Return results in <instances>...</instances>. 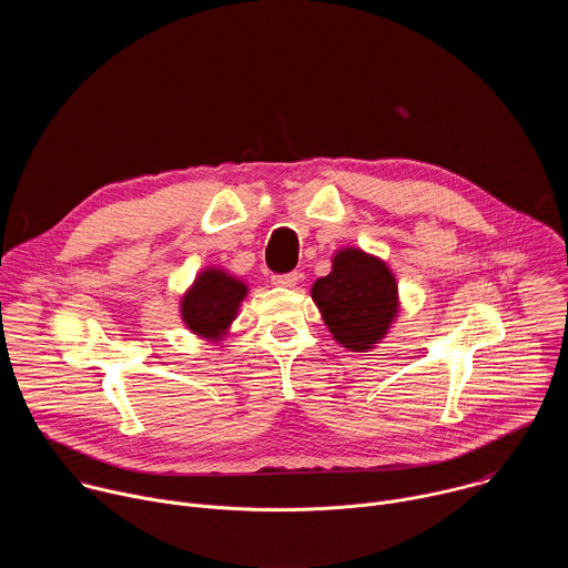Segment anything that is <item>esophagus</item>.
I'll return each mask as SVG.
<instances>
[{
	"label": "esophagus",
	"mask_w": 568,
	"mask_h": 568,
	"mask_svg": "<svg viewBox=\"0 0 568 568\" xmlns=\"http://www.w3.org/2000/svg\"><path fill=\"white\" fill-rule=\"evenodd\" d=\"M301 274L298 272H290V274H274L272 276V283L278 285V287H294L298 283Z\"/></svg>",
	"instance_id": "34e87169"
}]
</instances>
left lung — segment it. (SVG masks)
Instances as JSON below:
<instances>
[{"mask_svg": "<svg viewBox=\"0 0 568 568\" xmlns=\"http://www.w3.org/2000/svg\"><path fill=\"white\" fill-rule=\"evenodd\" d=\"M312 298L333 337L355 353L373 348L397 312L390 270L362 250H342L333 272L312 285Z\"/></svg>", "mask_w": 568, "mask_h": 568, "instance_id": "8db88e82", "label": "left lung"}]
</instances>
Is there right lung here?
<instances>
[{
	"label": "right lung",
	"instance_id": "right-lung-1",
	"mask_svg": "<svg viewBox=\"0 0 568 568\" xmlns=\"http://www.w3.org/2000/svg\"><path fill=\"white\" fill-rule=\"evenodd\" d=\"M245 294V283L222 270H206L182 298V318L195 335L217 339L235 318Z\"/></svg>",
	"mask_w": 568,
	"mask_h": 568
}]
</instances>
